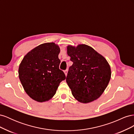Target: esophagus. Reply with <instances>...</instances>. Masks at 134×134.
I'll return each mask as SVG.
<instances>
[{
  "label": "esophagus",
  "mask_w": 134,
  "mask_h": 134,
  "mask_svg": "<svg viewBox=\"0 0 134 134\" xmlns=\"http://www.w3.org/2000/svg\"><path fill=\"white\" fill-rule=\"evenodd\" d=\"M64 73H65V74L66 76L67 75V74H68V69H66V70H64Z\"/></svg>",
  "instance_id": "1"
}]
</instances>
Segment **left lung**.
Returning <instances> with one entry per match:
<instances>
[{"label": "left lung", "instance_id": "obj_1", "mask_svg": "<svg viewBox=\"0 0 134 134\" xmlns=\"http://www.w3.org/2000/svg\"><path fill=\"white\" fill-rule=\"evenodd\" d=\"M67 54L73 63L66 78L77 100L87 103L98 99L106 90L111 76L106 59L87 44L67 46Z\"/></svg>", "mask_w": 134, "mask_h": 134}]
</instances>
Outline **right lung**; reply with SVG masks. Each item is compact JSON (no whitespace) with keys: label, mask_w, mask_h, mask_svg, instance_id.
<instances>
[{"label":"right lung","mask_w":134,"mask_h":134,"mask_svg":"<svg viewBox=\"0 0 134 134\" xmlns=\"http://www.w3.org/2000/svg\"><path fill=\"white\" fill-rule=\"evenodd\" d=\"M60 49L54 42L40 44L24 56L18 69L19 78L31 98L43 102L51 99L62 81L64 72L59 69Z\"/></svg>","instance_id":"1"}]
</instances>
